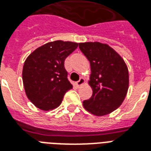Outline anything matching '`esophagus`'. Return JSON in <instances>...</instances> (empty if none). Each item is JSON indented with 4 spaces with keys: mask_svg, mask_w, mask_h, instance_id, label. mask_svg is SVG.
<instances>
[{
    "mask_svg": "<svg viewBox=\"0 0 151 151\" xmlns=\"http://www.w3.org/2000/svg\"><path fill=\"white\" fill-rule=\"evenodd\" d=\"M85 81H85V79L83 78H81L79 79V81H78L76 82V85H77V86L78 87H80L83 84H85Z\"/></svg>",
    "mask_w": 151,
    "mask_h": 151,
    "instance_id": "esophagus-1",
    "label": "esophagus"
}]
</instances>
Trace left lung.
Listing matches in <instances>:
<instances>
[{
    "label": "left lung",
    "mask_w": 151,
    "mask_h": 151,
    "mask_svg": "<svg viewBox=\"0 0 151 151\" xmlns=\"http://www.w3.org/2000/svg\"><path fill=\"white\" fill-rule=\"evenodd\" d=\"M79 49L89 60L91 68L89 84L91 98L83 101L93 114H109L120 106L129 86V73L124 60L108 45L100 42L79 43Z\"/></svg>",
    "instance_id": "1"
}]
</instances>
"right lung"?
I'll return each mask as SVG.
<instances>
[{
    "mask_svg": "<svg viewBox=\"0 0 151 151\" xmlns=\"http://www.w3.org/2000/svg\"><path fill=\"white\" fill-rule=\"evenodd\" d=\"M78 46L71 41H55L37 48L24 63L22 80L30 101L42 110L61 105L65 93L73 88L65 69V60Z\"/></svg>",
    "mask_w": 151,
    "mask_h": 151,
    "instance_id": "obj_1",
    "label": "right lung"
}]
</instances>
